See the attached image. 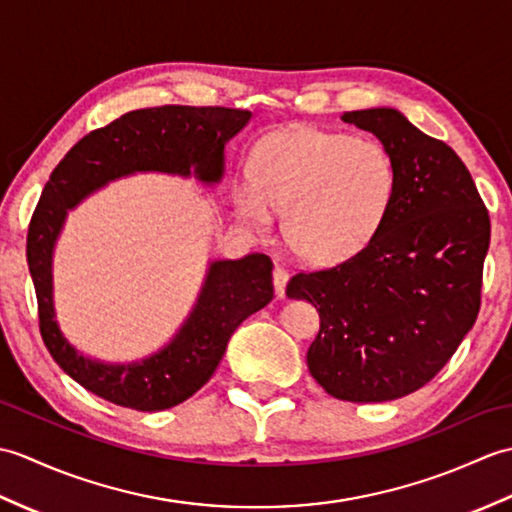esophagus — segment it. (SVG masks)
<instances>
[{
    "mask_svg": "<svg viewBox=\"0 0 512 512\" xmlns=\"http://www.w3.org/2000/svg\"><path fill=\"white\" fill-rule=\"evenodd\" d=\"M273 284H275L277 299H284L286 297V286H288V273L281 266H275V270H273Z\"/></svg>",
    "mask_w": 512,
    "mask_h": 512,
    "instance_id": "obj_1",
    "label": "esophagus"
}]
</instances>
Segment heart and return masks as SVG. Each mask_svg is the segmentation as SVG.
<instances>
[{
	"label": "heart",
	"instance_id": "heart-1",
	"mask_svg": "<svg viewBox=\"0 0 512 512\" xmlns=\"http://www.w3.org/2000/svg\"><path fill=\"white\" fill-rule=\"evenodd\" d=\"M253 180L233 187L235 213L255 228L284 213L286 244L306 262L330 266L376 235L394 200L396 167L374 138L295 127L259 143Z\"/></svg>",
	"mask_w": 512,
	"mask_h": 512
}]
</instances>
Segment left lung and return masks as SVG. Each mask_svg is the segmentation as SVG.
<instances>
[{"label": "left lung", "mask_w": 512, "mask_h": 512, "mask_svg": "<svg viewBox=\"0 0 512 512\" xmlns=\"http://www.w3.org/2000/svg\"><path fill=\"white\" fill-rule=\"evenodd\" d=\"M396 167L383 224L347 262L299 273L288 299L310 301L321 330L308 369L330 396L385 402L427 385L480 312L491 220L469 169L394 107L345 112Z\"/></svg>", "instance_id": "8db88e82"}]
</instances>
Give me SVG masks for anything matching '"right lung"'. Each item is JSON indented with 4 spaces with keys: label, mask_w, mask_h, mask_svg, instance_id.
<instances>
[{
    "label": "right lung",
    "mask_w": 512,
    "mask_h": 512,
    "mask_svg": "<svg viewBox=\"0 0 512 512\" xmlns=\"http://www.w3.org/2000/svg\"><path fill=\"white\" fill-rule=\"evenodd\" d=\"M250 116L246 110L187 105L127 112L81 138L52 171L26 244L39 328L63 372L99 398L136 411L171 409L191 398L209 383L242 321L273 299V262L262 253L209 259L193 308L160 350L136 361H101L72 345L54 308V248L68 213L110 182L136 173L193 176L215 187L226 173V143Z\"/></svg>",
    "instance_id": "add662e5"
}]
</instances>
